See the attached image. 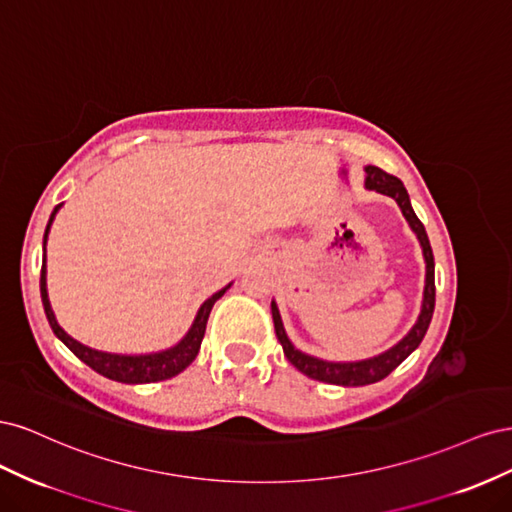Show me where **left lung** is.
Wrapping results in <instances>:
<instances>
[{
	"mask_svg": "<svg viewBox=\"0 0 512 512\" xmlns=\"http://www.w3.org/2000/svg\"><path fill=\"white\" fill-rule=\"evenodd\" d=\"M365 188L374 190L378 194H384V196H391L399 205L401 213H404V218L410 224L418 243H421L423 258H425V288H423L421 314H418L416 322L412 324V329L404 337H401L395 346H391L389 350H384L376 356H369V359L327 361V359H318V356H312L307 352H301L299 348H294V344L286 335L280 309H277L275 301H271L275 335H277V339H280L286 359L307 378L337 384V386H365V384H374L378 380H384L397 365H401L408 359V356L418 348V344L423 342V337L429 329L431 316H433V307H436V273H433L436 271V262H433V252H431L425 226L421 224V220L416 218L404 183H401L397 177L384 173V170L378 166H365Z\"/></svg>",
	"mask_w": 512,
	"mask_h": 512,
	"instance_id": "left-lung-1",
	"label": "left lung"
}]
</instances>
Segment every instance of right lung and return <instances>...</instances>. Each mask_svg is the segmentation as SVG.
Returning <instances> with one entry per match:
<instances>
[{"mask_svg": "<svg viewBox=\"0 0 512 512\" xmlns=\"http://www.w3.org/2000/svg\"><path fill=\"white\" fill-rule=\"evenodd\" d=\"M59 209H61V205H57L53 209L49 224H46V230H44V239H42L44 258H42V271H40V297H42V305H44V314H46V320H49V324H51L53 333L57 335V339H61V342H64L76 356H79L85 365H89L104 378L115 380V382L149 384V382H160V380H168V378L181 374V371L196 359V354L200 350V342H203V337H205L211 307L232 284L211 294V297L198 307L192 327L175 346H170L166 350H158V352H147V354H117V352H104V350L89 348L81 342H76L74 337H70L64 329L59 327V322L53 314L51 301H49V290H46V239H49V232H51L53 220H55Z\"/></svg>", "mask_w": 512, "mask_h": 512, "instance_id": "right-lung-1", "label": "right lung"}]
</instances>
